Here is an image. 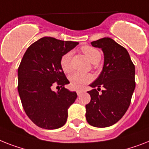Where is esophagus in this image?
Returning a JSON list of instances; mask_svg holds the SVG:
<instances>
[{
  "label": "esophagus",
  "mask_w": 149,
  "mask_h": 149,
  "mask_svg": "<svg viewBox=\"0 0 149 149\" xmlns=\"http://www.w3.org/2000/svg\"><path fill=\"white\" fill-rule=\"evenodd\" d=\"M83 93V92L82 91V90H77V95H80L81 94Z\"/></svg>",
  "instance_id": "34e87169"
}]
</instances>
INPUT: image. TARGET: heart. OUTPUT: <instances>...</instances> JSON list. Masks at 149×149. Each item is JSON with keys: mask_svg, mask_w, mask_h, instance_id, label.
Here are the masks:
<instances>
[{"mask_svg": "<svg viewBox=\"0 0 149 149\" xmlns=\"http://www.w3.org/2000/svg\"><path fill=\"white\" fill-rule=\"evenodd\" d=\"M81 50L92 63H97L101 60V53L95 47L90 46H83L81 48ZM72 55V52L69 51L64 54L60 58V66L63 71L66 73H70L72 71V63H71ZM92 79L93 77L90 74L75 72L70 77V86L75 89H82L84 85L91 82Z\"/></svg>", "mask_w": 149, "mask_h": 149, "instance_id": "b5f03b06", "label": "heart"}]
</instances>
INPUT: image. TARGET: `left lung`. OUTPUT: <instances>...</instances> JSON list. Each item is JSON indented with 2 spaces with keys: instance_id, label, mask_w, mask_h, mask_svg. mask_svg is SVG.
Instances as JSON below:
<instances>
[{
  "instance_id": "8db88e82",
  "label": "left lung",
  "mask_w": 149,
  "mask_h": 149,
  "mask_svg": "<svg viewBox=\"0 0 149 149\" xmlns=\"http://www.w3.org/2000/svg\"><path fill=\"white\" fill-rule=\"evenodd\" d=\"M91 44L102 49L104 65L100 77L89 85L94 89L88 92L91 100L86 106V117L89 125L105 128L116 123L129 109L135 88V65L126 49L109 37ZM100 87L104 89L100 94Z\"/></svg>"
}]
</instances>
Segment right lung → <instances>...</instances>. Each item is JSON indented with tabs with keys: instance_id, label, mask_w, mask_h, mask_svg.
I'll return each instance as SVG.
<instances>
[{
	"instance_id": "right-lung-1",
	"label": "right lung",
	"mask_w": 149,
	"mask_h": 149,
	"mask_svg": "<svg viewBox=\"0 0 149 149\" xmlns=\"http://www.w3.org/2000/svg\"><path fill=\"white\" fill-rule=\"evenodd\" d=\"M78 42L45 37L31 44L18 67V93L23 108L37 126L56 129L65 125L69 107L77 97L65 88L70 82L60 66V58ZM54 84L61 87L57 93Z\"/></svg>"
}]
</instances>
